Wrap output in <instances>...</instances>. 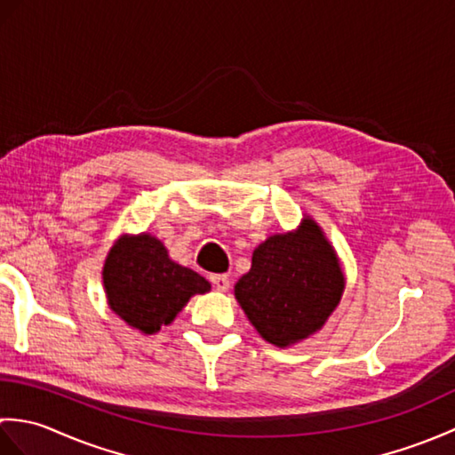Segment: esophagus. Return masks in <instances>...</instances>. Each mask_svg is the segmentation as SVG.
<instances>
[{
  "label": "esophagus",
  "mask_w": 455,
  "mask_h": 455,
  "mask_svg": "<svg viewBox=\"0 0 455 455\" xmlns=\"http://www.w3.org/2000/svg\"><path fill=\"white\" fill-rule=\"evenodd\" d=\"M211 283H212V287H215L217 291H220V293L228 291V287H230L228 275H225V274H215V275H211Z\"/></svg>",
  "instance_id": "esophagus-1"
}]
</instances>
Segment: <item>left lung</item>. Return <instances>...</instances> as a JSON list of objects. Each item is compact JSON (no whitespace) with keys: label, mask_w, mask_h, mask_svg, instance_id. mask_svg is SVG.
<instances>
[{"label":"left lung","mask_w":455,"mask_h":455,"mask_svg":"<svg viewBox=\"0 0 455 455\" xmlns=\"http://www.w3.org/2000/svg\"><path fill=\"white\" fill-rule=\"evenodd\" d=\"M344 289L340 258L318 222L305 215L295 230L256 246L235 297L266 342L289 347L321 331Z\"/></svg>","instance_id":"1"}]
</instances>
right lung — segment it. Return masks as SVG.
Listing matches in <instances>:
<instances>
[{"label":"right lung","instance_id":"1","mask_svg":"<svg viewBox=\"0 0 455 455\" xmlns=\"http://www.w3.org/2000/svg\"><path fill=\"white\" fill-rule=\"evenodd\" d=\"M101 277L111 311L147 336L172 324L193 295L211 291L205 277L173 262L162 240L150 233L115 240Z\"/></svg>","mask_w":455,"mask_h":455}]
</instances>
